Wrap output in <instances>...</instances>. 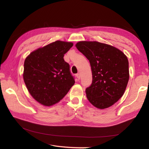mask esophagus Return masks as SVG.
<instances>
[{
	"label": "esophagus",
	"instance_id": "34e87169",
	"mask_svg": "<svg viewBox=\"0 0 149 149\" xmlns=\"http://www.w3.org/2000/svg\"><path fill=\"white\" fill-rule=\"evenodd\" d=\"M76 76H77V77L78 79V80H79L80 78H81V74H79V73H78V74H76Z\"/></svg>",
	"mask_w": 149,
	"mask_h": 149
}]
</instances>
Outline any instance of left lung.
Returning <instances> with one entry per match:
<instances>
[{
    "instance_id": "obj_1",
    "label": "left lung",
    "mask_w": 149,
    "mask_h": 149,
    "mask_svg": "<svg viewBox=\"0 0 149 149\" xmlns=\"http://www.w3.org/2000/svg\"><path fill=\"white\" fill-rule=\"evenodd\" d=\"M75 46L90 63L92 83L86 89L88 100L99 109L111 106L122 97L127 87V56L115 47L97 42L83 41Z\"/></svg>"
}]
</instances>
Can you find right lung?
I'll list each match as a JSON object with an SVG mask.
<instances>
[{"instance_id": "1", "label": "right lung", "mask_w": 149, "mask_h": 149, "mask_svg": "<svg viewBox=\"0 0 149 149\" xmlns=\"http://www.w3.org/2000/svg\"><path fill=\"white\" fill-rule=\"evenodd\" d=\"M72 46L71 42L56 41L34 50L25 60V84L31 96L43 106L58 103L75 83L63 58Z\"/></svg>"}]
</instances>
